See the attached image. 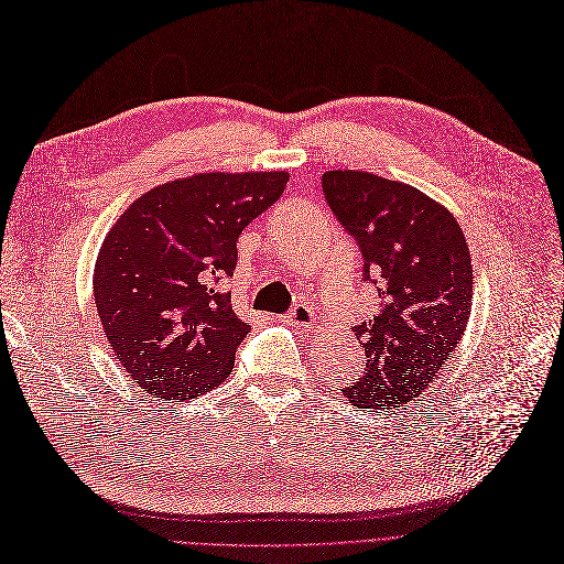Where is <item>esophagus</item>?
<instances>
[{
  "instance_id": "1",
  "label": "esophagus",
  "mask_w": 564,
  "mask_h": 564,
  "mask_svg": "<svg viewBox=\"0 0 564 564\" xmlns=\"http://www.w3.org/2000/svg\"><path fill=\"white\" fill-rule=\"evenodd\" d=\"M285 317L292 325H297L302 329H311L315 323V311L304 302V304H297L295 308H292L290 315H285Z\"/></svg>"
}]
</instances>
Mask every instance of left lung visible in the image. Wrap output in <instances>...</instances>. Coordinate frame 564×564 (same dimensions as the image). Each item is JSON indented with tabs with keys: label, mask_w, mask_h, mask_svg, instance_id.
Masks as SVG:
<instances>
[{
	"label": "left lung",
	"mask_w": 564,
	"mask_h": 564,
	"mask_svg": "<svg viewBox=\"0 0 564 564\" xmlns=\"http://www.w3.org/2000/svg\"><path fill=\"white\" fill-rule=\"evenodd\" d=\"M323 193L359 243L364 281L380 313L352 332L364 376L343 389L352 405L391 410L417 399L443 373L473 308L468 241L454 214L403 182L364 170H327Z\"/></svg>",
	"instance_id": "1"
}]
</instances>
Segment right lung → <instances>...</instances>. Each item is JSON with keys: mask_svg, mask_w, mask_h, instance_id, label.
<instances>
[{"mask_svg": "<svg viewBox=\"0 0 564 564\" xmlns=\"http://www.w3.org/2000/svg\"><path fill=\"white\" fill-rule=\"evenodd\" d=\"M285 170L200 173L133 200L104 239L94 300L121 371L147 394L186 401L221 384L249 334L218 290L237 239L272 207Z\"/></svg>", "mask_w": 564, "mask_h": 564, "instance_id": "obj_1", "label": "right lung"}]
</instances>
